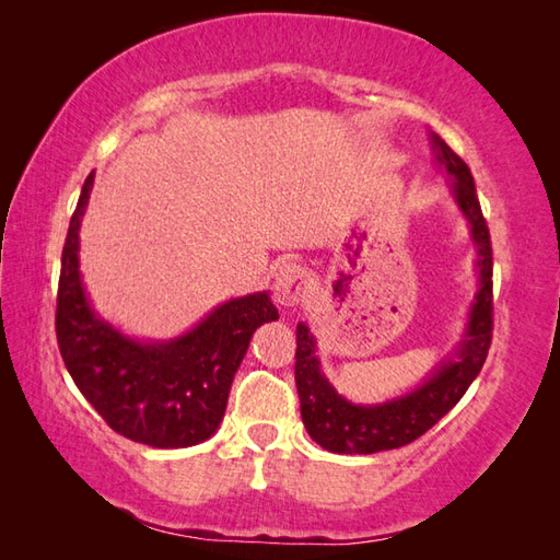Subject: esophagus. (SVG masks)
<instances>
[{"instance_id":"1","label":"esophagus","mask_w":560,"mask_h":560,"mask_svg":"<svg viewBox=\"0 0 560 560\" xmlns=\"http://www.w3.org/2000/svg\"><path fill=\"white\" fill-rule=\"evenodd\" d=\"M305 295V269L295 261H281L273 269V299L281 305H299Z\"/></svg>"}]
</instances>
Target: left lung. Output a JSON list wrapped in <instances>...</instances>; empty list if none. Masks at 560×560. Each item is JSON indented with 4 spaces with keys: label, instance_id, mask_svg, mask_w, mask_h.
<instances>
[{
    "label": "left lung",
    "instance_id": "left-lung-1",
    "mask_svg": "<svg viewBox=\"0 0 560 560\" xmlns=\"http://www.w3.org/2000/svg\"><path fill=\"white\" fill-rule=\"evenodd\" d=\"M433 165L447 175L450 197L469 225V237L477 247V293L469 305L462 339L443 355L419 385L399 397L373 404H355L339 395L323 373L317 341L311 327L299 323L295 329V387L301 397L305 431L319 447L337 455H373V452L409 445L423 435L462 399L477 380L489 355L493 329V253L489 225L483 221L474 177L455 151L435 132L428 135Z\"/></svg>",
    "mask_w": 560,
    "mask_h": 560
}]
</instances>
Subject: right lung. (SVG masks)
Masks as SVG:
<instances>
[{
	"label": "right lung",
	"mask_w": 560,
	"mask_h": 560,
	"mask_svg": "<svg viewBox=\"0 0 560 560\" xmlns=\"http://www.w3.org/2000/svg\"><path fill=\"white\" fill-rule=\"evenodd\" d=\"M91 173L62 249L57 343L81 395L113 431L161 450L192 447L219 431L233 377L249 339L279 319L269 291L231 299L173 339H139L108 323L91 303L79 267V233Z\"/></svg>",
	"instance_id": "add662e5"
}]
</instances>
